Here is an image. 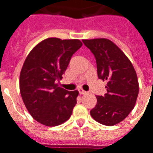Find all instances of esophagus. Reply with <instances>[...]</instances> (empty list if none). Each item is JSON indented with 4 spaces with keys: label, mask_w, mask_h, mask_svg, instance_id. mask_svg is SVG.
Listing matches in <instances>:
<instances>
[{
    "label": "esophagus",
    "mask_w": 153,
    "mask_h": 153,
    "mask_svg": "<svg viewBox=\"0 0 153 153\" xmlns=\"http://www.w3.org/2000/svg\"><path fill=\"white\" fill-rule=\"evenodd\" d=\"M79 94H81V95H83V94H87V92L85 91V90H83V89H79Z\"/></svg>",
    "instance_id": "esophagus-1"
}]
</instances>
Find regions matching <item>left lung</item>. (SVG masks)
<instances>
[{
    "label": "left lung",
    "mask_w": 153,
    "mask_h": 153,
    "mask_svg": "<svg viewBox=\"0 0 153 153\" xmlns=\"http://www.w3.org/2000/svg\"><path fill=\"white\" fill-rule=\"evenodd\" d=\"M94 54L98 78L107 81L104 96H96L97 105L90 114L105 126H114L126 119L135 106L139 94L136 72L127 58L112 41L106 39H84Z\"/></svg>",
    "instance_id": "1"
}]
</instances>
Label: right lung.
<instances>
[{"label":"right lung","mask_w":153,"mask_h":153,"mask_svg":"<svg viewBox=\"0 0 153 153\" xmlns=\"http://www.w3.org/2000/svg\"><path fill=\"white\" fill-rule=\"evenodd\" d=\"M81 46L78 39L49 38L35 46L26 57L20 73L21 95L29 113L40 123L55 127L72 115L79 92L60 88L56 81Z\"/></svg>","instance_id":"obj_1"}]
</instances>
